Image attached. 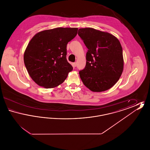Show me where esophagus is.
Listing matches in <instances>:
<instances>
[{"mask_svg": "<svg viewBox=\"0 0 150 150\" xmlns=\"http://www.w3.org/2000/svg\"><path fill=\"white\" fill-rule=\"evenodd\" d=\"M72 66H73V67H75L76 66V62H74V63H73V64H72Z\"/></svg>", "mask_w": 150, "mask_h": 150, "instance_id": "1", "label": "esophagus"}]
</instances>
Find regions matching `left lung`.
<instances>
[{
    "label": "left lung",
    "mask_w": 150,
    "mask_h": 150,
    "mask_svg": "<svg viewBox=\"0 0 150 150\" xmlns=\"http://www.w3.org/2000/svg\"><path fill=\"white\" fill-rule=\"evenodd\" d=\"M88 49L85 68L79 71L83 84L91 91L100 92L112 87L124 68L121 44L115 36L88 28L78 30Z\"/></svg>",
    "instance_id": "obj_1"
}]
</instances>
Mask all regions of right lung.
<instances>
[{
  "label": "right lung",
  "mask_w": 150,
  "mask_h": 150,
  "mask_svg": "<svg viewBox=\"0 0 150 150\" xmlns=\"http://www.w3.org/2000/svg\"><path fill=\"white\" fill-rule=\"evenodd\" d=\"M78 28H58L37 33L25 51L23 60L31 79L38 86L52 88L60 85L73 67L67 60V44Z\"/></svg>",
  "instance_id": "1"
}]
</instances>
